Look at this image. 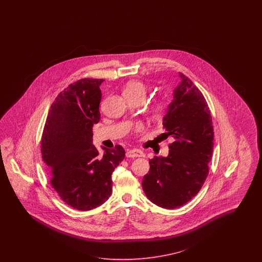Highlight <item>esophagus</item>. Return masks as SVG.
I'll return each instance as SVG.
<instances>
[{
	"mask_svg": "<svg viewBox=\"0 0 262 262\" xmlns=\"http://www.w3.org/2000/svg\"><path fill=\"white\" fill-rule=\"evenodd\" d=\"M126 156L127 158H142L144 157V152L140 150H137V149H132V150H127L126 152Z\"/></svg>",
	"mask_w": 262,
	"mask_h": 262,
	"instance_id": "34e87169",
	"label": "esophagus"
}]
</instances>
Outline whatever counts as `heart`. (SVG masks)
<instances>
[{
    "instance_id": "1",
    "label": "heart",
    "mask_w": 262,
    "mask_h": 262,
    "mask_svg": "<svg viewBox=\"0 0 262 262\" xmlns=\"http://www.w3.org/2000/svg\"><path fill=\"white\" fill-rule=\"evenodd\" d=\"M147 89L146 86L140 81H132L128 83L125 93H132V94H137V95L146 96ZM168 107V103L166 101H159V103H156L154 106V114L156 116L161 115L164 111H166Z\"/></svg>"
}]
</instances>
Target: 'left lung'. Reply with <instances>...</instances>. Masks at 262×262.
Listing matches in <instances>:
<instances>
[{
  "instance_id": "left-lung-1",
  "label": "left lung",
  "mask_w": 262,
  "mask_h": 262,
  "mask_svg": "<svg viewBox=\"0 0 262 262\" xmlns=\"http://www.w3.org/2000/svg\"><path fill=\"white\" fill-rule=\"evenodd\" d=\"M162 125L174 141L167 157L149 161L143 190L155 205L173 209L193 198L206 181L213 151V127L206 99L195 84L179 73Z\"/></svg>"
}]
</instances>
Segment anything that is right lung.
I'll return each instance as SVG.
<instances>
[{
    "instance_id": "1",
    "label": "right lung",
    "mask_w": 262,
    "mask_h": 262,
    "mask_svg": "<svg viewBox=\"0 0 262 262\" xmlns=\"http://www.w3.org/2000/svg\"><path fill=\"white\" fill-rule=\"evenodd\" d=\"M103 81L79 79L60 92L51 105L41 140L53 188L67 205L83 211L103 205L111 196V174L125 158L120 145L102 147L103 155L93 145Z\"/></svg>"
}]
</instances>
